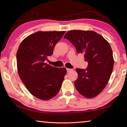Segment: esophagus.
<instances>
[{"label":"esophagus","instance_id":"esophagus-1","mask_svg":"<svg viewBox=\"0 0 127 127\" xmlns=\"http://www.w3.org/2000/svg\"><path fill=\"white\" fill-rule=\"evenodd\" d=\"M67 72H71V71H72V69H71V68H67Z\"/></svg>","mask_w":127,"mask_h":127}]
</instances>
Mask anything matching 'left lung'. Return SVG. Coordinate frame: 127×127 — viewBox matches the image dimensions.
I'll use <instances>...</instances> for the list:
<instances>
[{
  "mask_svg": "<svg viewBox=\"0 0 127 127\" xmlns=\"http://www.w3.org/2000/svg\"><path fill=\"white\" fill-rule=\"evenodd\" d=\"M64 38L72 43L77 53H84L88 63L86 69H76L78 77L74 82L75 88L87 98L96 96L108 84L114 66L109 43L93 31H70Z\"/></svg>",
  "mask_w": 127,
  "mask_h": 127,
  "instance_id": "8db88e82",
  "label": "left lung"
}]
</instances>
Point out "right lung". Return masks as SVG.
Masks as SVG:
<instances>
[{
  "label": "right lung",
  "instance_id": "obj_1",
  "mask_svg": "<svg viewBox=\"0 0 127 127\" xmlns=\"http://www.w3.org/2000/svg\"><path fill=\"white\" fill-rule=\"evenodd\" d=\"M65 33L35 32L26 37L17 51V69L20 78L31 94L41 100H47L55 96L66 74V68L55 67L45 63Z\"/></svg>",
  "mask_w": 127,
  "mask_h": 127
}]
</instances>
